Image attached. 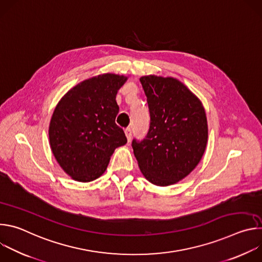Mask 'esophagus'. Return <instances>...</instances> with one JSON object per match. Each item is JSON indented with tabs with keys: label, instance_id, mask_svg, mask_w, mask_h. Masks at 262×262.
<instances>
[{
	"label": "esophagus",
	"instance_id": "obj_1",
	"mask_svg": "<svg viewBox=\"0 0 262 262\" xmlns=\"http://www.w3.org/2000/svg\"><path fill=\"white\" fill-rule=\"evenodd\" d=\"M124 133H125V136H126V138H127V141H128V142H130V140H132V136H133L132 128H130V127H126V128H125V130H124Z\"/></svg>",
	"mask_w": 262,
	"mask_h": 262
}]
</instances>
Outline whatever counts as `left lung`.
I'll return each mask as SVG.
<instances>
[{
    "label": "left lung",
    "mask_w": 262,
    "mask_h": 262,
    "mask_svg": "<svg viewBox=\"0 0 262 262\" xmlns=\"http://www.w3.org/2000/svg\"><path fill=\"white\" fill-rule=\"evenodd\" d=\"M150 114L142 141L133 140L134 155L145 178L160 186L174 184L199 164L208 129L204 107L188 87L174 78L140 79Z\"/></svg>",
    "instance_id": "8db88e82"
}]
</instances>
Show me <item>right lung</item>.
<instances>
[{"label":"right lung","instance_id":"obj_1","mask_svg":"<svg viewBox=\"0 0 262 262\" xmlns=\"http://www.w3.org/2000/svg\"><path fill=\"white\" fill-rule=\"evenodd\" d=\"M127 78L99 74L69 90L57 104L49 128L51 149L74 180L88 182L105 171L111 156L127 139L115 123L118 90Z\"/></svg>","mask_w":262,"mask_h":262}]
</instances>
